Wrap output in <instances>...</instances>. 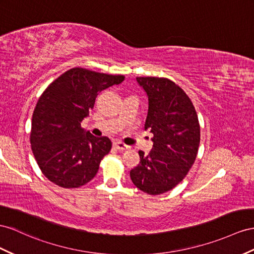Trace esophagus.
Listing matches in <instances>:
<instances>
[{
	"label": "esophagus",
	"instance_id": "esophagus-1",
	"mask_svg": "<svg viewBox=\"0 0 254 254\" xmlns=\"http://www.w3.org/2000/svg\"><path fill=\"white\" fill-rule=\"evenodd\" d=\"M115 148L118 149L119 151H127L129 149L128 146L122 144V142H115Z\"/></svg>",
	"mask_w": 254,
	"mask_h": 254
}]
</instances>
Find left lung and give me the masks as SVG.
Masks as SVG:
<instances>
[{
    "label": "left lung",
    "instance_id": "obj_1",
    "mask_svg": "<svg viewBox=\"0 0 254 254\" xmlns=\"http://www.w3.org/2000/svg\"><path fill=\"white\" fill-rule=\"evenodd\" d=\"M148 97L145 129L153 134L152 150L139 151L140 163L129 172L135 187L150 195L165 193L183 180L196 158L200 133L189 97L166 78L137 77Z\"/></svg>",
    "mask_w": 254,
    "mask_h": 254
}]
</instances>
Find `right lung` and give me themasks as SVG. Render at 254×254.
Wrapping results in <instances>:
<instances>
[{"label": "right lung", "instance_id": "add662e5", "mask_svg": "<svg viewBox=\"0 0 254 254\" xmlns=\"http://www.w3.org/2000/svg\"><path fill=\"white\" fill-rule=\"evenodd\" d=\"M122 75L75 67L45 90L32 117L31 146L51 183L71 189L88 184L112 149L108 137H95L80 126L101 91L119 84Z\"/></svg>", "mask_w": 254, "mask_h": 254}]
</instances>
